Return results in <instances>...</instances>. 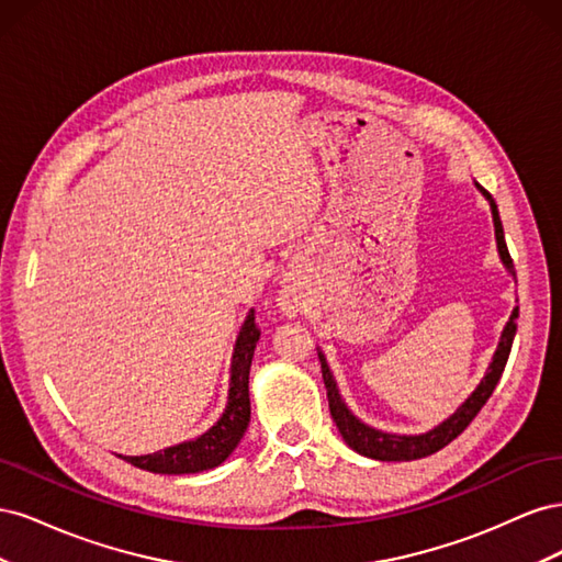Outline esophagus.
<instances>
[{"label":"esophagus","instance_id":"obj_1","mask_svg":"<svg viewBox=\"0 0 562 562\" xmlns=\"http://www.w3.org/2000/svg\"><path fill=\"white\" fill-rule=\"evenodd\" d=\"M279 307L285 316H295L300 312V297L293 291H283L279 297Z\"/></svg>","mask_w":562,"mask_h":562}]
</instances>
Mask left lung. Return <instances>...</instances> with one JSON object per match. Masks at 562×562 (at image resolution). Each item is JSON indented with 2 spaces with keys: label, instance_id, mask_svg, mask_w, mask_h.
Here are the masks:
<instances>
[{
  "label": "left lung",
  "instance_id": "1",
  "mask_svg": "<svg viewBox=\"0 0 562 562\" xmlns=\"http://www.w3.org/2000/svg\"><path fill=\"white\" fill-rule=\"evenodd\" d=\"M479 187L481 194L490 201V211H492V223H495V236H497V250H499V258L504 262V267L508 269V274L516 277V269H514V260L512 255H508L506 241H504V227H502V220H499V211H497V203L492 199V194L483 187L475 182ZM516 318H518V307H514L512 316H508L506 326L502 330L499 337V345L495 356H492V363L487 366L485 378L481 380V384L473 389V394L457 407L454 415H450L446 422H440L438 427H434L427 434H417V436H405V434H386L380 429H372L368 427L366 422H361L356 417L347 403L339 396V389L337 382L333 378V372L326 363V356L318 349V361H321V372H323V384H326L328 391V405H330V415L337 424L339 434H342L345 443L356 450L363 457L370 459H380V462H411V459H422L427 454L438 452L440 448H446L448 443L462 434L471 419L481 413V407L487 403V398L492 396V391H495L504 366L508 361V353H512V345H514V337H516Z\"/></svg>",
  "mask_w": 562,
  "mask_h": 562
}]
</instances>
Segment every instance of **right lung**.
<instances>
[{
  "label": "right lung",
  "mask_w": 562,
  "mask_h": 562,
  "mask_svg": "<svg viewBox=\"0 0 562 562\" xmlns=\"http://www.w3.org/2000/svg\"><path fill=\"white\" fill-rule=\"evenodd\" d=\"M258 339H260V330L255 326V312L250 310L239 330V337H236L234 353H232L227 407L223 417H220L206 434L151 454L124 457L126 462L151 473H178V475L209 471L223 464L225 459L234 452V448L241 443L250 422L248 375H250V363H252V353Z\"/></svg>",
  "instance_id": "add662e5"
}]
</instances>
